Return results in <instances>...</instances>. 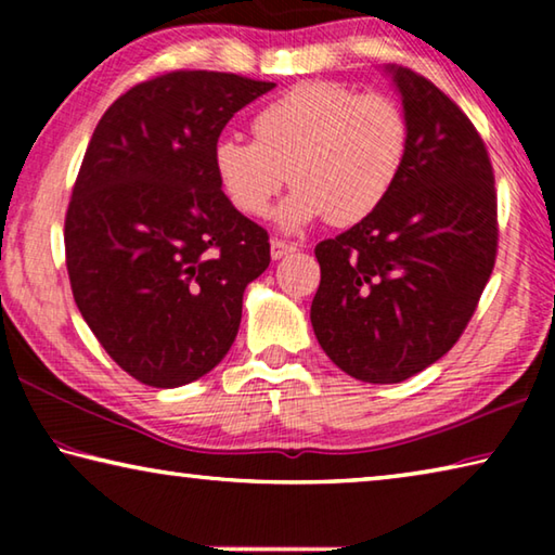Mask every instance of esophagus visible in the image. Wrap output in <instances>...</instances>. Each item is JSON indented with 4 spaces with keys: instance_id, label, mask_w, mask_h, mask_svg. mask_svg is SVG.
I'll return each instance as SVG.
<instances>
[{
    "instance_id": "esophagus-1",
    "label": "esophagus",
    "mask_w": 555,
    "mask_h": 555,
    "mask_svg": "<svg viewBox=\"0 0 555 555\" xmlns=\"http://www.w3.org/2000/svg\"><path fill=\"white\" fill-rule=\"evenodd\" d=\"M296 244L284 242V240H271V259H284L288 255H294Z\"/></svg>"
}]
</instances>
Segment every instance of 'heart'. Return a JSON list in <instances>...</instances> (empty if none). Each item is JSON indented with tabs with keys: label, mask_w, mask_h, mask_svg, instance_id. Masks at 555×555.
Segmentation results:
<instances>
[{
	"label": "heart",
	"mask_w": 555,
	"mask_h": 555,
	"mask_svg": "<svg viewBox=\"0 0 555 555\" xmlns=\"http://www.w3.org/2000/svg\"><path fill=\"white\" fill-rule=\"evenodd\" d=\"M255 142L220 139L212 171L234 210L261 218L286 181L296 191L276 222L288 232L327 220L354 224L379 208L409 152V119L391 98L327 80L298 82L251 119Z\"/></svg>",
	"instance_id": "b5f03b06"
}]
</instances>
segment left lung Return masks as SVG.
I'll list each match as a JSON object with an SVG mask.
<instances>
[{
	"label": "left lung",
	"instance_id": "left-lung-1",
	"mask_svg": "<svg viewBox=\"0 0 555 555\" xmlns=\"http://www.w3.org/2000/svg\"><path fill=\"white\" fill-rule=\"evenodd\" d=\"M409 119L399 181L377 210L315 247L311 323L350 377L399 384L463 335L496 257V193L480 134L424 75L387 65Z\"/></svg>",
	"mask_w": 555,
	"mask_h": 555
}]
</instances>
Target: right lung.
Returning a JSON list of instances; mask_svg holds the SVG:
<instances>
[{
  "label": "right lung",
  "instance_id": "add662e5",
  "mask_svg": "<svg viewBox=\"0 0 555 555\" xmlns=\"http://www.w3.org/2000/svg\"><path fill=\"white\" fill-rule=\"evenodd\" d=\"M271 88L164 73L112 102L92 131L65 215V264L90 331L149 387H183L220 364L244 288L269 267V234L224 198L212 146Z\"/></svg>",
  "mask_w": 555,
  "mask_h": 555
}]
</instances>
